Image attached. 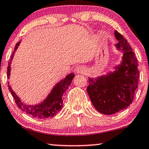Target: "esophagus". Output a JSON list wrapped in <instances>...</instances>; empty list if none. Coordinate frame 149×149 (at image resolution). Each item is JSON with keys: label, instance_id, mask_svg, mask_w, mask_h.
Here are the masks:
<instances>
[{"label": "esophagus", "instance_id": "esophagus-1", "mask_svg": "<svg viewBox=\"0 0 149 149\" xmlns=\"http://www.w3.org/2000/svg\"><path fill=\"white\" fill-rule=\"evenodd\" d=\"M75 71H76L77 73H81V74H83L86 72V69L84 66H77L76 68H75Z\"/></svg>", "mask_w": 149, "mask_h": 149}]
</instances>
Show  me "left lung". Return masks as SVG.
<instances>
[{"mask_svg":"<svg viewBox=\"0 0 149 149\" xmlns=\"http://www.w3.org/2000/svg\"><path fill=\"white\" fill-rule=\"evenodd\" d=\"M117 47L123 52V62L114 72L97 79L89 78L87 91L93 107L104 115H113L132 103L138 88V60L127 40L115 30Z\"/></svg>","mask_w":149,"mask_h":149,"instance_id":"8db88e82","label":"left lung"}]
</instances>
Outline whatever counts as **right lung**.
<instances>
[{"label":"right lung","instance_id":"1","mask_svg":"<svg viewBox=\"0 0 149 149\" xmlns=\"http://www.w3.org/2000/svg\"><path fill=\"white\" fill-rule=\"evenodd\" d=\"M19 42L16 44L15 49L17 48L19 45ZM14 52L12 54L11 60L9 62L7 67V77L9 78L10 71H11V63L13 59ZM74 77V73H70V74L67 75L66 77L64 79V80L61 81L58 84H56L54 88L53 89L52 92L49 93L48 97L42 102L41 104H38L37 105H28L23 102H22L19 97L17 96L15 93L13 91V89L8 83V87L11 92L12 96L13 97L16 104L21 109L22 111L26 113L28 115L32 116L33 117L38 118L40 119H45L47 118H50L54 117L57 115V113L60 111L63 106V99L64 97V93L68 89L69 85L72 83L73 78Z\"/></svg>","mask_w":149,"mask_h":149}]
</instances>
